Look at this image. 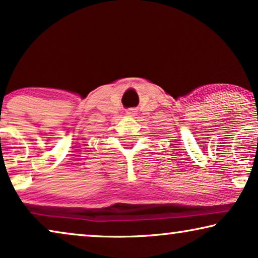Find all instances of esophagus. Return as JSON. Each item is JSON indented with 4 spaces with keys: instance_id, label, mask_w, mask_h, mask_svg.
I'll list each match as a JSON object with an SVG mask.
<instances>
[{
    "instance_id": "34e87169",
    "label": "esophagus",
    "mask_w": 258,
    "mask_h": 258,
    "mask_svg": "<svg viewBox=\"0 0 258 258\" xmlns=\"http://www.w3.org/2000/svg\"><path fill=\"white\" fill-rule=\"evenodd\" d=\"M125 114L128 115L129 117H133V116H135L137 114V109L136 108H130V109H128V110H126Z\"/></svg>"
}]
</instances>
